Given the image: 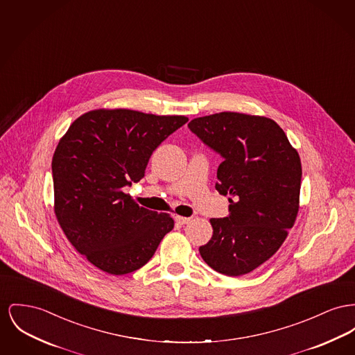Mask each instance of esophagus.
Here are the masks:
<instances>
[{
	"instance_id": "34e87169",
	"label": "esophagus",
	"mask_w": 355,
	"mask_h": 355,
	"mask_svg": "<svg viewBox=\"0 0 355 355\" xmlns=\"http://www.w3.org/2000/svg\"><path fill=\"white\" fill-rule=\"evenodd\" d=\"M174 220H175L180 225H185V224H189V223L191 221L190 217H182V216H175Z\"/></svg>"
}]
</instances>
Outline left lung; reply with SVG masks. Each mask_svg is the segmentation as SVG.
<instances>
[{"instance_id": "8db88e82", "label": "left lung", "mask_w": 355, "mask_h": 355, "mask_svg": "<svg viewBox=\"0 0 355 355\" xmlns=\"http://www.w3.org/2000/svg\"><path fill=\"white\" fill-rule=\"evenodd\" d=\"M223 157L216 189L230 196V216L210 218L204 261L227 276L256 270L277 252L299 211L302 164L286 132L266 116L218 112L188 125Z\"/></svg>"}]
</instances>
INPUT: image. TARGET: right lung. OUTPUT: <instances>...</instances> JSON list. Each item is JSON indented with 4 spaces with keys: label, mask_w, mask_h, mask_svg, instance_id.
Wrapping results in <instances>:
<instances>
[{
    "label": "right lung",
    "mask_w": 355,
    "mask_h": 355,
    "mask_svg": "<svg viewBox=\"0 0 355 355\" xmlns=\"http://www.w3.org/2000/svg\"><path fill=\"white\" fill-rule=\"evenodd\" d=\"M188 121L101 108L79 116L59 141L52 158L55 214L68 241L96 268L139 270L174 228L170 214L139 207L123 188L144 178L153 151Z\"/></svg>",
    "instance_id": "right-lung-1"
}]
</instances>
